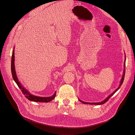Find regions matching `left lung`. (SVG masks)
Here are the masks:
<instances>
[{"label":"left lung","instance_id":"8db88e82","mask_svg":"<svg viewBox=\"0 0 135 135\" xmlns=\"http://www.w3.org/2000/svg\"><path fill=\"white\" fill-rule=\"evenodd\" d=\"M125 59H126V57H125ZM124 67H125V63H124ZM125 68L124 69V74H123V77H122V80H121V82H120V85H119V86L118 87V88H117L116 90H115V91H114L113 92V93H112V94H110L108 97H107V98H105V100L103 101H102V102H99V103H88V102H84V101H81L80 100H79V101L81 102H82V103H83L84 104H97V105H100V104H104V103H105L106 102H107L108 101V100L113 95H114L115 93V92H117L119 89H120V86H122V84H123V81H124V77H125Z\"/></svg>","mask_w":135,"mask_h":135}]
</instances>
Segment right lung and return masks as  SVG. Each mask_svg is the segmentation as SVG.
Listing matches in <instances>:
<instances>
[{
	"mask_svg": "<svg viewBox=\"0 0 135 135\" xmlns=\"http://www.w3.org/2000/svg\"><path fill=\"white\" fill-rule=\"evenodd\" d=\"M15 56H14V50L12 51V57H11V74L13 78V79L14 80L17 84V86L18 88L22 91V94L25 96V97L28 98V100L31 101H34V102H49L51 101V100H54L56 96V92H55V94L51 97H38L36 96H34L32 94H31L29 92H28L25 88H24L22 85L20 84V83L18 81V79L17 78L16 72H15V63H14V61H15Z\"/></svg>",
	"mask_w": 135,
	"mask_h": 135,
	"instance_id": "add662e5",
	"label": "right lung"
}]
</instances>
